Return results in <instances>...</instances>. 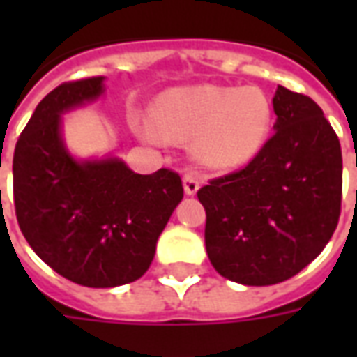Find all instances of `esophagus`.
<instances>
[{
  "label": "esophagus",
  "instance_id": "obj_1",
  "mask_svg": "<svg viewBox=\"0 0 357 357\" xmlns=\"http://www.w3.org/2000/svg\"><path fill=\"white\" fill-rule=\"evenodd\" d=\"M199 187H201V181L197 178V174L187 172L185 176H183V189H185V195H197Z\"/></svg>",
  "mask_w": 357,
  "mask_h": 357
}]
</instances>
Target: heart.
<instances>
[{
	"label": "heart",
	"instance_id": "obj_1",
	"mask_svg": "<svg viewBox=\"0 0 357 357\" xmlns=\"http://www.w3.org/2000/svg\"><path fill=\"white\" fill-rule=\"evenodd\" d=\"M141 124L151 141L191 139V155L210 170H231L252 160L268 139L271 107L258 88L183 86L164 91Z\"/></svg>",
	"mask_w": 357,
	"mask_h": 357
}]
</instances>
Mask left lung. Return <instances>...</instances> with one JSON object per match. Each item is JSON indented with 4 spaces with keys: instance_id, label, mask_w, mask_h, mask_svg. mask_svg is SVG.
Instances as JSON below:
<instances>
[{
    "instance_id": "left-lung-1",
    "label": "left lung",
    "mask_w": 357,
    "mask_h": 357,
    "mask_svg": "<svg viewBox=\"0 0 357 357\" xmlns=\"http://www.w3.org/2000/svg\"><path fill=\"white\" fill-rule=\"evenodd\" d=\"M275 133L239 172L199 189L204 243L229 281L266 287L315 260L337 229L342 153L317 102L277 86Z\"/></svg>"
}]
</instances>
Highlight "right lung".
Returning <instances> with one entry per match:
<instances>
[{
  "mask_svg": "<svg viewBox=\"0 0 357 357\" xmlns=\"http://www.w3.org/2000/svg\"><path fill=\"white\" fill-rule=\"evenodd\" d=\"M105 78L66 82L43 97L13 156L15 212L36 255L73 283L109 289L149 269L156 241L183 199L181 178L141 176L120 158L76 160L63 114L99 99Z\"/></svg>",
  "mask_w": 357,
  "mask_h": 357,
  "instance_id": "right-lung-1",
  "label": "right lung"
}]
</instances>
